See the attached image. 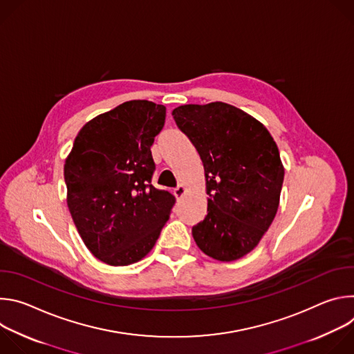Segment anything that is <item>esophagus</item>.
I'll return each mask as SVG.
<instances>
[{
    "instance_id": "obj_1",
    "label": "esophagus",
    "mask_w": 354,
    "mask_h": 354,
    "mask_svg": "<svg viewBox=\"0 0 354 354\" xmlns=\"http://www.w3.org/2000/svg\"><path fill=\"white\" fill-rule=\"evenodd\" d=\"M174 193H175V196L179 198V197H182V196L186 193V187H185L183 185H179L178 187H175Z\"/></svg>"
}]
</instances>
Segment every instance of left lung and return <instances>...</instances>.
<instances>
[{"label": "left lung", "mask_w": 354, "mask_h": 354, "mask_svg": "<svg viewBox=\"0 0 354 354\" xmlns=\"http://www.w3.org/2000/svg\"><path fill=\"white\" fill-rule=\"evenodd\" d=\"M172 116L203 161L207 216L192 228L196 245L216 261L254 249L279 209L284 167L268 129L224 104L182 105Z\"/></svg>", "instance_id": "obj_1"}]
</instances>
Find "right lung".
<instances>
[{
  "instance_id": "add662e5",
  "label": "right lung",
  "mask_w": 354,
  "mask_h": 354,
  "mask_svg": "<svg viewBox=\"0 0 354 354\" xmlns=\"http://www.w3.org/2000/svg\"><path fill=\"white\" fill-rule=\"evenodd\" d=\"M167 109L129 100L84 124L66 158L67 206L91 254L111 266L141 261L154 248L175 197L151 185L154 137Z\"/></svg>"
}]
</instances>
